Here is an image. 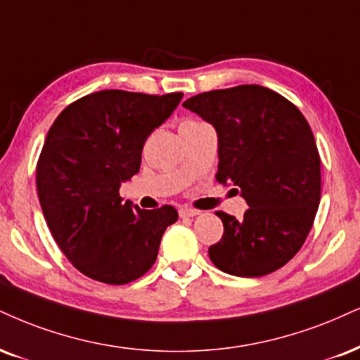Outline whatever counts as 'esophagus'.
Masks as SVG:
<instances>
[{"label": "esophagus", "instance_id": "34e87169", "mask_svg": "<svg viewBox=\"0 0 360 360\" xmlns=\"http://www.w3.org/2000/svg\"><path fill=\"white\" fill-rule=\"evenodd\" d=\"M199 214V211L191 210V207H181L179 210V216L181 218H193V216Z\"/></svg>", "mask_w": 360, "mask_h": 360}]
</instances>
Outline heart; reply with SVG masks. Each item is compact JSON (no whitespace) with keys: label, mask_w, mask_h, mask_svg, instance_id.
Segmentation results:
<instances>
[{"label":"heart","mask_w":360,"mask_h":360,"mask_svg":"<svg viewBox=\"0 0 360 360\" xmlns=\"http://www.w3.org/2000/svg\"><path fill=\"white\" fill-rule=\"evenodd\" d=\"M194 122H198V120H184L183 124H194ZM183 124H181V125H183Z\"/></svg>","instance_id":"heart-1"}]
</instances>
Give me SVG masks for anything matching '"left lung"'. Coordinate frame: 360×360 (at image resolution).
Wrapping results in <instances>:
<instances>
[{"label": "left lung", "mask_w": 360, "mask_h": 360, "mask_svg": "<svg viewBox=\"0 0 360 360\" xmlns=\"http://www.w3.org/2000/svg\"><path fill=\"white\" fill-rule=\"evenodd\" d=\"M183 105L218 134L221 184L236 186L243 219L218 211L224 233L211 262L224 274L263 276L288 263L309 236L320 202V155L302 112L262 85L194 95Z\"/></svg>", "instance_id": "obj_1"}]
</instances>
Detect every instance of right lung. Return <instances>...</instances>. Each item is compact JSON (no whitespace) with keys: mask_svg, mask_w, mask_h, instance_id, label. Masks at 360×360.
I'll use <instances>...</instances> for the list:
<instances>
[{"mask_svg":"<svg viewBox=\"0 0 360 360\" xmlns=\"http://www.w3.org/2000/svg\"><path fill=\"white\" fill-rule=\"evenodd\" d=\"M181 98L183 92L101 90L63 109L46 134L37 164L43 216L65 257L89 278L109 285L137 280L177 221L172 206L124 205L119 188L137 174L146 139Z\"/></svg>","mask_w":360,"mask_h":360,"instance_id":"right-lung-1","label":"right lung"}]
</instances>
